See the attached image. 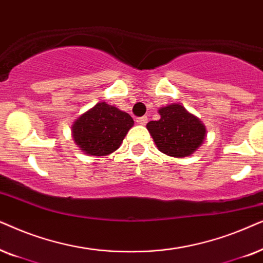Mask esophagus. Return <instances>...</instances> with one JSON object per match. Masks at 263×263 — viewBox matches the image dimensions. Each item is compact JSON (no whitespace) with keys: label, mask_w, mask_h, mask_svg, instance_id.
Returning a JSON list of instances; mask_svg holds the SVG:
<instances>
[{"label":"esophagus","mask_w":263,"mask_h":263,"mask_svg":"<svg viewBox=\"0 0 263 263\" xmlns=\"http://www.w3.org/2000/svg\"><path fill=\"white\" fill-rule=\"evenodd\" d=\"M136 122H137L138 125H145L146 122H148V118H146V117L137 118V119H136Z\"/></svg>","instance_id":"34e87169"}]
</instances>
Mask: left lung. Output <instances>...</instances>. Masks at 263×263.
Instances as JSON below:
<instances>
[{"label":"left lung","instance_id":"left-lung-1","mask_svg":"<svg viewBox=\"0 0 263 263\" xmlns=\"http://www.w3.org/2000/svg\"><path fill=\"white\" fill-rule=\"evenodd\" d=\"M160 120L150 121L146 128L161 153L186 157L198 149L205 137V127L198 118L178 103L159 109Z\"/></svg>","mask_w":263,"mask_h":263}]
</instances>
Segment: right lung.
I'll return each mask as SVG.
<instances>
[{
    "label": "right lung",
    "instance_id": "right-lung-1",
    "mask_svg": "<svg viewBox=\"0 0 263 263\" xmlns=\"http://www.w3.org/2000/svg\"><path fill=\"white\" fill-rule=\"evenodd\" d=\"M134 124L129 114L100 102L77 119L72 126V135L83 153L106 156L121 145Z\"/></svg>",
    "mask_w": 263,
    "mask_h": 263
}]
</instances>
